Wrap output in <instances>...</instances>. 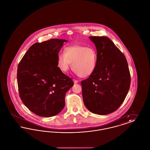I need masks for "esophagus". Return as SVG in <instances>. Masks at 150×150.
Returning <instances> with one entry per match:
<instances>
[{
	"mask_svg": "<svg viewBox=\"0 0 150 150\" xmlns=\"http://www.w3.org/2000/svg\"><path fill=\"white\" fill-rule=\"evenodd\" d=\"M73 81H74V84H76V83H78V81L76 80H75V79H73Z\"/></svg>",
	"mask_w": 150,
	"mask_h": 150,
	"instance_id": "34e87169",
	"label": "esophagus"
}]
</instances>
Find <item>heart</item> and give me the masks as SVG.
Returning a JSON list of instances; mask_svg holds the SVG:
<instances>
[{"instance_id":"heart-1","label":"heart","mask_w":150,"mask_h":150,"mask_svg":"<svg viewBox=\"0 0 150 150\" xmlns=\"http://www.w3.org/2000/svg\"><path fill=\"white\" fill-rule=\"evenodd\" d=\"M97 61V53L93 48L79 45L67 47L57 57V65L62 71H67L73 62L74 71L81 78L93 74Z\"/></svg>"}]
</instances>
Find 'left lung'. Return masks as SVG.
<instances>
[{"label":"left lung","instance_id":"1","mask_svg":"<svg viewBox=\"0 0 150 150\" xmlns=\"http://www.w3.org/2000/svg\"><path fill=\"white\" fill-rule=\"evenodd\" d=\"M97 52V66L89 78L81 81L84 105L93 114L115 111L125 100L130 75L125 56L106 36H89Z\"/></svg>","mask_w":150,"mask_h":150}]
</instances>
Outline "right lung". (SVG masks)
<instances>
[{"mask_svg":"<svg viewBox=\"0 0 150 150\" xmlns=\"http://www.w3.org/2000/svg\"><path fill=\"white\" fill-rule=\"evenodd\" d=\"M64 39H52L31 45L17 69L20 98L29 110L40 116L59 114L65 105L66 92L74 86L71 79L57 66V57Z\"/></svg>","mask_w":150,"mask_h":150,"instance_id":"obj_1","label":"right lung"}]
</instances>
